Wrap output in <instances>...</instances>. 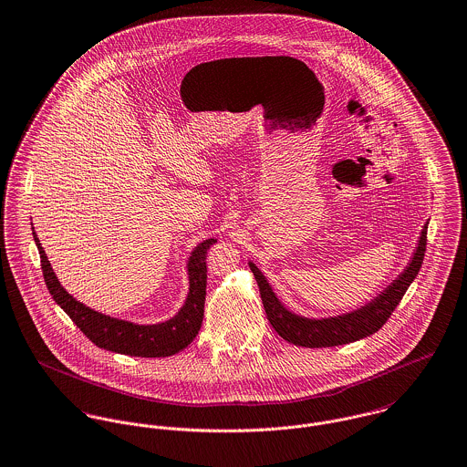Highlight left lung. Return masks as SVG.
<instances>
[{
	"instance_id": "1",
	"label": "left lung",
	"mask_w": 467,
	"mask_h": 467,
	"mask_svg": "<svg viewBox=\"0 0 467 467\" xmlns=\"http://www.w3.org/2000/svg\"><path fill=\"white\" fill-rule=\"evenodd\" d=\"M426 228H428V223L423 226L418 248L412 254L410 264L383 291L382 295L369 301L366 306L337 317L308 319V317L293 314L280 303L278 297L275 296L271 285L267 284L260 269L254 265V262H250V267L254 271V280L258 284V291L264 303V310L267 314L271 327L276 330V334L282 339L289 340L303 348L339 346V344L364 339L379 332L390 317V314L394 312V308L400 305L401 297L407 293L409 285L414 282V278L421 269L424 252H426Z\"/></svg>"
}]
</instances>
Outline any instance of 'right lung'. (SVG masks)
Masks as SVG:
<instances>
[{
    "instance_id": "obj_1",
    "label": "right lung",
    "mask_w": 467,
    "mask_h": 467,
    "mask_svg": "<svg viewBox=\"0 0 467 467\" xmlns=\"http://www.w3.org/2000/svg\"><path fill=\"white\" fill-rule=\"evenodd\" d=\"M34 230V226H32ZM34 239L41 254L44 282L49 295L60 305V308L71 317V321L82 330L85 337L98 348L123 353L131 357H171L187 348L198 336L203 321L205 295H207V250L215 244V239H207L191 254L189 271V295L180 312L166 323L159 325H135L123 319H116L96 312L78 299L67 295V291L57 280L43 246L34 232Z\"/></svg>"
}]
</instances>
